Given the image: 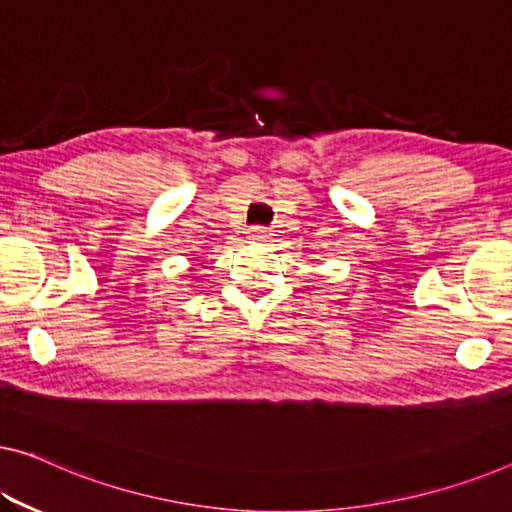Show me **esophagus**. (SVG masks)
I'll return each mask as SVG.
<instances>
[{
	"label": "esophagus",
	"instance_id": "1",
	"mask_svg": "<svg viewBox=\"0 0 512 512\" xmlns=\"http://www.w3.org/2000/svg\"><path fill=\"white\" fill-rule=\"evenodd\" d=\"M267 238H270V233H267V229H263V226H254V229H249V240L265 242Z\"/></svg>",
	"mask_w": 512,
	"mask_h": 512
}]
</instances>
